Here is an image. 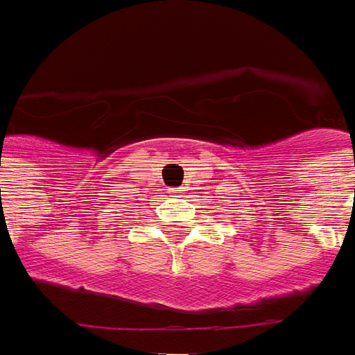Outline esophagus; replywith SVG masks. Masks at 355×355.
<instances>
[{"mask_svg":"<svg viewBox=\"0 0 355 355\" xmlns=\"http://www.w3.org/2000/svg\"><path fill=\"white\" fill-rule=\"evenodd\" d=\"M173 193H175V197H180L182 195V189H173Z\"/></svg>","mask_w":355,"mask_h":355,"instance_id":"1","label":"esophagus"}]
</instances>
